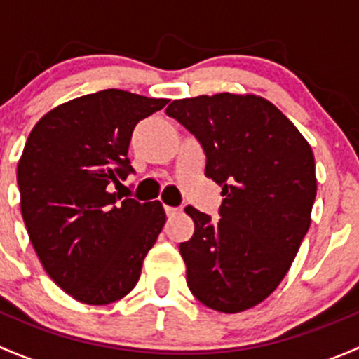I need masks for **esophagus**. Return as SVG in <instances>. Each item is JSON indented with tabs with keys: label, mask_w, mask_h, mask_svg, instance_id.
<instances>
[{
	"label": "esophagus",
	"mask_w": 359,
	"mask_h": 359,
	"mask_svg": "<svg viewBox=\"0 0 359 359\" xmlns=\"http://www.w3.org/2000/svg\"><path fill=\"white\" fill-rule=\"evenodd\" d=\"M180 212V208H177V206H168V205H165V213H166V217H173V215H177V213Z\"/></svg>",
	"instance_id": "1"
}]
</instances>
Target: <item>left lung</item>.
I'll list each match as a JSON object with an SVG mask.
<instances>
[{
    "mask_svg": "<svg viewBox=\"0 0 359 359\" xmlns=\"http://www.w3.org/2000/svg\"><path fill=\"white\" fill-rule=\"evenodd\" d=\"M166 114L206 154L205 175L222 186L219 220L193 206L194 234L180 243L187 287L210 309L241 313L276 290L311 224L314 156L269 100L217 93L173 100Z\"/></svg>",
    "mask_w": 359,
    "mask_h": 359,
    "instance_id": "8db88e82",
    "label": "left lung"
}]
</instances>
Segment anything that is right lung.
I'll return each mask as SVG.
<instances>
[{"label": "right lung", "mask_w": 359, "mask_h": 359, "mask_svg": "<svg viewBox=\"0 0 359 359\" xmlns=\"http://www.w3.org/2000/svg\"><path fill=\"white\" fill-rule=\"evenodd\" d=\"M166 104L102 90L55 107L29 133L17 166L25 229L46 274L79 302L125 297L165 226L161 203L111 189L133 173L135 125Z\"/></svg>", "instance_id": "obj_1"}]
</instances>
